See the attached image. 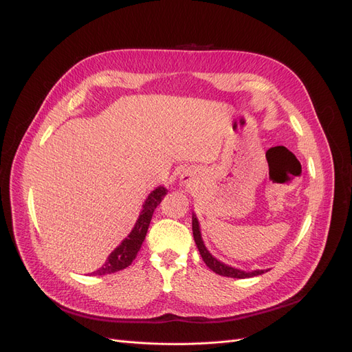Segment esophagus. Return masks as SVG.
<instances>
[{
  "mask_svg": "<svg viewBox=\"0 0 352 352\" xmlns=\"http://www.w3.org/2000/svg\"><path fill=\"white\" fill-rule=\"evenodd\" d=\"M179 178H182V183L183 184H188V182H190V175L188 174H182V177H179Z\"/></svg>",
  "mask_w": 352,
  "mask_h": 352,
  "instance_id": "1",
  "label": "esophagus"
}]
</instances>
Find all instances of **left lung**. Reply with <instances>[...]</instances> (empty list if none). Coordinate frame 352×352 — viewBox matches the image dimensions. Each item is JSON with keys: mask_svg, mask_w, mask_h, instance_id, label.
Masks as SVG:
<instances>
[{"mask_svg": "<svg viewBox=\"0 0 352 352\" xmlns=\"http://www.w3.org/2000/svg\"><path fill=\"white\" fill-rule=\"evenodd\" d=\"M192 228H193V237H195V242L196 246L200 252V256L205 261V264L214 271V273L219 274V276H224V277H233V278H248V277H255V276H261L267 273L268 270H254V271H243V270H239L234 268L232 265H227L224 263H221L219 259H217L212 254L209 252L206 249L205 243H204V239H202V233H200V226H199V219L196 217V214L193 212L192 217Z\"/></svg>", "mask_w": 352, "mask_h": 352, "instance_id": "left-lung-1", "label": "left lung"}]
</instances>
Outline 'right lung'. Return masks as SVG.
I'll return each instance as SVG.
<instances>
[{"label": "right lung", "instance_id": "right-lung-1", "mask_svg": "<svg viewBox=\"0 0 352 352\" xmlns=\"http://www.w3.org/2000/svg\"><path fill=\"white\" fill-rule=\"evenodd\" d=\"M166 193L168 190L164 186H159L147 196V199L143 204L142 212H140L131 233H129L122 242L119 243V246H116L112 252H110L106 263L98 270H96L94 273H91L93 276L112 274V273H116V271L126 268L128 265H131V263L138 254L140 248H142L144 242L147 228L150 226V221H152L155 209L160 202H162V199L165 197Z\"/></svg>", "mask_w": 352, "mask_h": 352}]
</instances>
